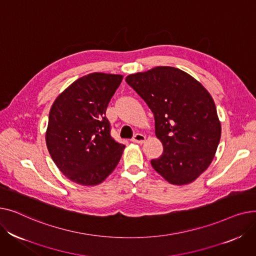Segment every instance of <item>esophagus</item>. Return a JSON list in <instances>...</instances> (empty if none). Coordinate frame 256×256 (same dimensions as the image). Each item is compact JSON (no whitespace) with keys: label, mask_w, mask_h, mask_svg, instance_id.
I'll return each mask as SVG.
<instances>
[{"label":"esophagus","mask_w":256,"mask_h":256,"mask_svg":"<svg viewBox=\"0 0 256 256\" xmlns=\"http://www.w3.org/2000/svg\"><path fill=\"white\" fill-rule=\"evenodd\" d=\"M145 136L144 135H142V134H136L135 136L132 137V142H134V143H138V144H142L144 141H145Z\"/></svg>","instance_id":"obj_1"}]
</instances>
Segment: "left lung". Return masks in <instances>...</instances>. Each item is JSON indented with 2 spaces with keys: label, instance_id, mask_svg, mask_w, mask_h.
<instances>
[{
  "label": "left lung",
  "instance_id": "left-lung-1",
  "mask_svg": "<svg viewBox=\"0 0 256 256\" xmlns=\"http://www.w3.org/2000/svg\"><path fill=\"white\" fill-rule=\"evenodd\" d=\"M150 106L163 154L152 166L172 184L194 182L210 165L221 138V124L208 91L176 67L158 66L126 78Z\"/></svg>",
  "mask_w": 256,
  "mask_h": 256
}]
</instances>
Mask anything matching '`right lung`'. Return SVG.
<instances>
[{
	"instance_id": "right-lung-1",
	"label": "right lung",
	"mask_w": 256,
	"mask_h": 256,
	"mask_svg": "<svg viewBox=\"0 0 256 256\" xmlns=\"http://www.w3.org/2000/svg\"><path fill=\"white\" fill-rule=\"evenodd\" d=\"M124 76L93 72L54 102L46 134L48 152L64 176L82 186L102 182L119 163L124 145L111 137L106 110Z\"/></svg>"
}]
</instances>
